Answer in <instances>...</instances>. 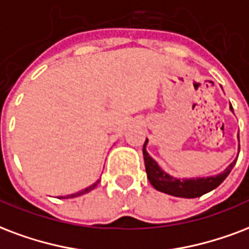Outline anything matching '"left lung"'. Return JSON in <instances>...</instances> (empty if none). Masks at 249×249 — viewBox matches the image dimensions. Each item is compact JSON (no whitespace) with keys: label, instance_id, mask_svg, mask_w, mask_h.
Instances as JSON below:
<instances>
[{"label":"left lung","instance_id":"1","mask_svg":"<svg viewBox=\"0 0 249 249\" xmlns=\"http://www.w3.org/2000/svg\"><path fill=\"white\" fill-rule=\"evenodd\" d=\"M230 109L232 111V107H230ZM146 145H147V140L143 145V160H145L146 174H147V179H149L150 184L159 192L167 193V195L175 197H183V198H196V197H200L205 193L215 189L229 176L231 170L234 168L236 159H238V157H236L234 162L218 175L206 176V178L178 179L175 176H171L170 174H167L166 171H163L159 167L158 163L155 162L154 159L150 157L149 153L146 151ZM239 150H240V145H239Z\"/></svg>","mask_w":249,"mask_h":249}]
</instances>
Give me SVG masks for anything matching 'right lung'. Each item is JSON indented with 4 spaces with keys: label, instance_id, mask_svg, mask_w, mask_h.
<instances>
[{
    "label": "right lung",
    "instance_id": "1",
    "mask_svg": "<svg viewBox=\"0 0 249 249\" xmlns=\"http://www.w3.org/2000/svg\"><path fill=\"white\" fill-rule=\"evenodd\" d=\"M98 183H99V180H98V181H95V183L92 184V185H90V187H87L85 188V189H82V191H79V192L73 193V195H68V196H61V197H58V198H73V197L82 196V195H85V193H89L90 191H92V189L98 185Z\"/></svg>",
    "mask_w": 249,
    "mask_h": 249
}]
</instances>
